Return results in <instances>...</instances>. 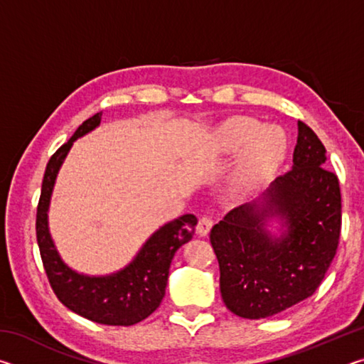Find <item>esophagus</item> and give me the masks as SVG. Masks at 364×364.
Returning <instances> with one entry per match:
<instances>
[{"instance_id":"obj_1","label":"esophagus","mask_w":364,"mask_h":364,"mask_svg":"<svg viewBox=\"0 0 364 364\" xmlns=\"http://www.w3.org/2000/svg\"><path fill=\"white\" fill-rule=\"evenodd\" d=\"M213 226V220L210 217H207V215H204V217L199 218V223H197V232H199V236H207L208 231L212 230Z\"/></svg>"}]
</instances>
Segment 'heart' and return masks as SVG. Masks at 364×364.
I'll return each instance as SVG.
<instances>
[{
  "instance_id": "b5f03b06",
  "label": "heart",
  "mask_w": 364,
  "mask_h": 364,
  "mask_svg": "<svg viewBox=\"0 0 364 364\" xmlns=\"http://www.w3.org/2000/svg\"><path fill=\"white\" fill-rule=\"evenodd\" d=\"M218 146L223 152L244 146L234 170V183L239 188H250L278 167L286 154V136L279 128H260L254 119L236 117L221 127Z\"/></svg>"
}]
</instances>
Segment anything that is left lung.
Here are the masks:
<instances>
[{"instance_id": "1", "label": "left lung", "mask_w": 364, "mask_h": 364, "mask_svg": "<svg viewBox=\"0 0 364 364\" xmlns=\"http://www.w3.org/2000/svg\"><path fill=\"white\" fill-rule=\"evenodd\" d=\"M324 162L323 143L299 122L294 167L271 183L262 208L257 202L239 205L212 228L220 292L234 315L273 316L311 297L323 282L342 228L338 178ZM269 213L287 218L288 232L281 240L264 231Z\"/></svg>"}]
</instances>
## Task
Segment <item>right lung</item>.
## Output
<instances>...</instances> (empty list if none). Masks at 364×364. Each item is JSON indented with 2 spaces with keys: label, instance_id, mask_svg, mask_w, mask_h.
Segmentation results:
<instances>
[{
  "label": "right lung",
  "instance_id": "1",
  "mask_svg": "<svg viewBox=\"0 0 364 364\" xmlns=\"http://www.w3.org/2000/svg\"><path fill=\"white\" fill-rule=\"evenodd\" d=\"M100 122L101 112L85 120L73 136L49 159L36 207V241L48 281L60 304L97 324L132 326L157 310L165 295L171 258L183 244L193 239L197 218L188 213L160 228L139 250L136 258L112 276L90 278L65 267L48 231L49 197L60 164L73 141L93 130Z\"/></svg>",
  "mask_w": 364,
  "mask_h": 364
}]
</instances>
